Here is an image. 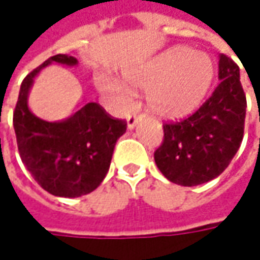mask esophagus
<instances>
[{"mask_svg":"<svg viewBox=\"0 0 260 260\" xmlns=\"http://www.w3.org/2000/svg\"><path fill=\"white\" fill-rule=\"evenodd\" d=\"M126 121H128V129H134L137 126V123H138L139 116L138 115H129Z\"/></svg>","mask_w":260,"mask_h":260,"instance_id":"esophagus-1","label":"esophagus"}]
</instances>
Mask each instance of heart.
I'll list each match as a JSON object with an SVG mask.
<instances>
[{
  "label": "heart",
  "instance_id": "1",
  "mask_svg": "<svg viewBox=\"0 0 260 260\" xmlns=\"http://www.w3.org/2000/svg\"><path fill=\"white\" fill-rule=\"evenodd\" d=\"M214 76L213 60L203 51L177 46L154 57L147 66L128 72L134 86L148 90V108L167 121H181L196 112L209 93ZM103 92L126 102L132 94L129 86L108 76H98Z\"/></svg>",
  "mask_w": 260,
  "mask_h": 260
}]
</instances>
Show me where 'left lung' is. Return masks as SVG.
Wrapping results in <instances>:
<instances>
[{"mask_svg":"<svg viewBox=\"0 0 260 260\" xmlns=\"http://www.w3.org/2000/svg\"><path fill=\"white\" fill-rule=\"evenodd\" d=\"M219 80L197 112L164 125V142L154 159L171 183L192 187L211 181L228 168L242 144L246 96L240 69L224 54L219 56Z\"/></svg>","mask_w":260,"mask_h":260,"instance_id":"8db88e82","label":"left lung"}]
</instances>
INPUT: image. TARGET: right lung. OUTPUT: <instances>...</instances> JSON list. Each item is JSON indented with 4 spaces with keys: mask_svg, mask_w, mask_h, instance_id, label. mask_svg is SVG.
Here are the masks:
<instances>
[{
    "mask_svg": "<svg viewBox=\"0 0 260 260\" xmlns=\"http://www.w3.org/2000/svg\"><path fill=\"white\" fill-rule=\"evenodd\" d=\"M53 63L76 68V57L57 54L25 77L14 112L20 157L32 178L46 191L75 199L96 190L109 171L113 149L126 131V122L112 119L94 102H82L61 121H46L28 106L34 79Z\"/></svg>",
    "mask_w": 260,
    "mask_h": 260,
    "instance_id": "1",
    "label": "right lung"
}]
</instances>
